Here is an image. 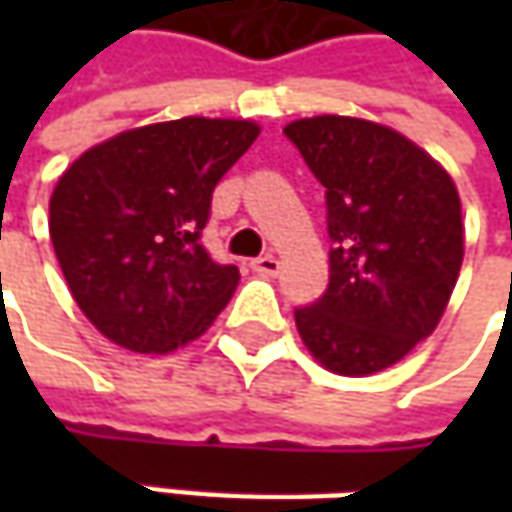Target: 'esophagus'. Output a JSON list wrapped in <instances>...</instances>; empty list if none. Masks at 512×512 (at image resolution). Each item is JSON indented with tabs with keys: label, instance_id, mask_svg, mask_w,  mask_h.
<instances>
[{
	"label": "esophagus",
	"instance_id": "obj_1",
	"mask_svg": "<svg viewBox=\"0 0 512 512\" xmlns=\"http://www.w3.org/2000/svg\"><path fill=\"white\" fill-rule=\"evenodd\" d=\"M250 267H253L256 273H262V276H276V273H279V259H276L273 253H265V256L253 259Z\"/></svg>",
	"mask_w": 512,
	"mask_h": 512
}]
</instances>
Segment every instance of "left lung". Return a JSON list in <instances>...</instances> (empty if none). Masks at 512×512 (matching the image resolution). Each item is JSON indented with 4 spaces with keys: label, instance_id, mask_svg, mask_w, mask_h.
Returning a JSON list of instances; mask_svg holds the SVG:
<instances>
[{
    "label": "left lung",
    "instance_id": "1",
    "mask_svg": "<svg viewBox=\"0 0 512 512\" xmlns=\"http://www.w3.org/2000/svg\"><path fill=\"white\" fill-rule=\"evenodd\" d=\"M325 185L330 285L296 310L316 362L370 376L442 322L464 259L462 199L450 173L399 130L356 116H310L285 128Z\"/></svg>",
    "mask_w": 512,
    "mask_h": 512
}]
</instances>
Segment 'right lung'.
<instances>
[{
	"mask_svg": "<svg viewBox=\"0 0 512 512\" xmlns=\"http://www.w3.org/2000/svg\"><path fill=\"white\" fill-rule=\"evenodd\" d=\"M250 119L185 116L85 150L50 196V242L88 322L133 353L199 339L239 285L199 245L213 187L256 142Z\"/></svg>",
	"mask_w": 512,
	"mask_h": 512,
	"instance_id": "add662e5",
	"label": "right lung"
}]
</instances>
